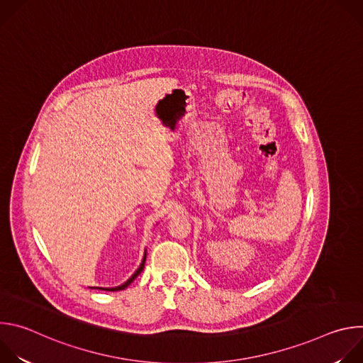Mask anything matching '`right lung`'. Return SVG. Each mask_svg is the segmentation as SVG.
<instances>
[{
  "label": "right lung",
  "instance_id": "right-lung-1",
  "mask_svg": "<svg viewBox=\"0 0 363 363\" xmlns=\"http://www.w3.org/2000/svg\"><path fill=\"white\" fill-rule=\"evenodd\" d=\"M145 262H146V250H145V254H143V258H142V263H140V266L138 267V270L123 283V284H121V286H116V287H91V289H99V290H106V291H119V290H125L140 273H142V270L145 269Z\"/></svg>",
  "mask_w": 363,
  "mask_h": 363
}]
</instances>
